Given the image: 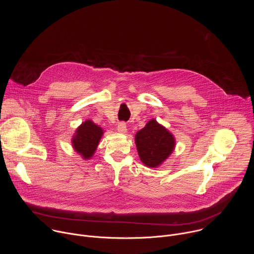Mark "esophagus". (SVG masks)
<instances>
[{"label":"esophagus","mask_w":254,"mask_h":254,"mask_svg":"<svg viewBox=\"0 0 254 254\" xmlns=\"http://www.w3.org/2000/svg\"><path fill=\"white\" fill-rule=\"evenodd\" d=\"M118 130L120 132H123V133L127 132V125H126V123H124V122L119 123L118 124Z\"/></svg>","instance_id":"obj_1"}]
</instances>
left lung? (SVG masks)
I'll return each instance as SVG.
<instances>
[{"label": "left lung", "mask_w": 254, "mask_h": 254, "mask_svg": "<svg viewBox=\"0 0 254 254\" xmlns=\"http://www.w3.org/2000/svg\"><path fill=\"white\" fill-rule=\"evenodd\" d=\"M135 144L141 162L148 167L156 168L172 154L175 139L164 127L152 120L136 132Z\"/></svg>", "instance_id": "obj_1"}]
</instances>
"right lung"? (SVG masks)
Here are the masks:
<instances>
[{"mask_svg": "<svg viewBox=\"0 0 254 254\" xmlns=\"http://www.w3.org/2000/svg\"><path fill=\"white\" fill-rule=\"evenodd\" d=\"M102 133L101 127L94 125L91 121H86L77 128L72 138V144L75 151L84 159H89L95 152Z\"/></svg>", "mask_w": 254, "mask_h": 254, "instance_id": "add662e5", "label": "right lung"}]
</instances>
